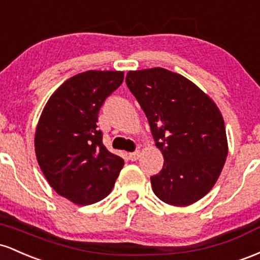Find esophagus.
<instances>
[{"mask_svg":"<svg viewBox=\"0 0 260 260\" xmlns=\"http://www.w3.org/2000/svg\"><path fill=\"white\" fill-rule=\"evenodd\" d=\"M127 157H129L130 161H136V159H139V157H140V151L131 152V153L127 154Z\"/></svg>","mask_w":260,"mask_h":260,"instance_id":"34e87169","label":"esophagus"}]
</instances>
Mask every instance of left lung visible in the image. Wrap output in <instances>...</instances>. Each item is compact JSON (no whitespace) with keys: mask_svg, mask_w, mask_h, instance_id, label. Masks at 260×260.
Masks as SVG:
<instances>
[{"mask_svg":"<svg viewBox=\"0 0 260 260\" xmlns=\"http://www.w3.org/2000/svg\"><path fill=\"white\" fill-rule=\"evenodd\" d=\"M125 81L165 158L151 177L153 193L169 205L197 203L215 185L229 153L217 106L184 76L162 67L129 71Z\"/></svg>","mask_w":260,"mask_h":260,"instance_id":"obj_1","label":"left lung"}]
</instances>
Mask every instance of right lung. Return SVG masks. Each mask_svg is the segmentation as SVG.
<instances>
[{
  "mask_svg": "<svg viewBox=\"0 0 260 260\" xmlns=\"http://www.w3.org/2000/svg\"><path fill=\"white\" fill-rule=\"evenodd\" d=\"M124 80L122 71H86L69 78L44 107L36 131V154L51 188L77 205L112 191L124 159L109 152L98 129L104 101Z\"/></svg>",
  "mask_w": 260,
  "mask_h": 260,
  "instance_id": "obj_1",
  "label": "right lung"
}]
</instances>
